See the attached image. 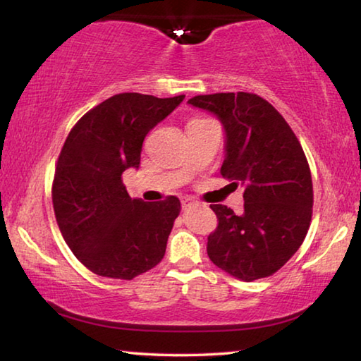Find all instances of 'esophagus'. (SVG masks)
<instances>
[{
	"label": "esophagus",
	"instance_id": "1",
	"mask_svg": "<svg viewBox=\"0 0 361 361\" xmlns=\"http://www.w3.org/2000/svg\"><path fill=\"white\" fill-rule=\"evenodd\" d=\"M194 205V200L191 197H181V207L183 209H188V207Z\"/></svg>",
	"mask_w": 361,
	"mask_h": 361
}]
</instances>
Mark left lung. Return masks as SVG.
Wrapping results in <instances>:
<instances>
[{
  "instance_id": "obj_1",
  "label": "left lung",
  "mask_w": 361,
  "mask_h": 361,
  "mask_svg": "<svg viewBox=\"0 0 361 361\" xmlns=\"http://www.w3.org/2000/svg\"><path fill=\"white\" fill-rule=\"evenodd\" d=\"M188 103L216 114L226 130L223 178L243 186V213L221 204L207 253L215 266L245 282L276 274L298 252L312 219L309 162L288 122L250 92L195 95Z\"/></svg>"
}]
</instances>
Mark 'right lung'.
I'll list each match as a JSON object with an SVG mask.
<instances>
[{"mask_svg": "<svg viewBox=\"0 0 361 361\" xmlns=\"http://www.w3.org/2000/svg\"><path fill=\"white\" fill-rule=\"evenodd\" d=\"M183 99L113 95L89 109L65 140L52 181L54 213L66 245L97 276L132 280L166 255L180 200L132 199L122 173L140 166L146 133Z\"/></svg>", "mask_w": 361, "mask_h": 361, "instance_id": "right-lung-1", "label": "right lung"}]
</instances>
